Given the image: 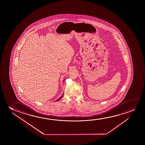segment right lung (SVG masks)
<instances>
[{
  "label": "right lung",
  "mask_w": 145,
  "mask_h": 145,
  "mask_svg": "<svg viewBox=\"0 0 145 145\" xmlns=\"http://www.w3.org/2000/svg\"><path fill=\"white\" fill-rule=\"evenodd\" d=\"M64 80H65V79H64L63 82H64ZM63 94H62V95L61 96V97H60L59 98V99H57V100H56V101H59V100L60 99H61L62 97H63Z\"/></svg>",
  "instance_id": "1"
}]
</instances>
